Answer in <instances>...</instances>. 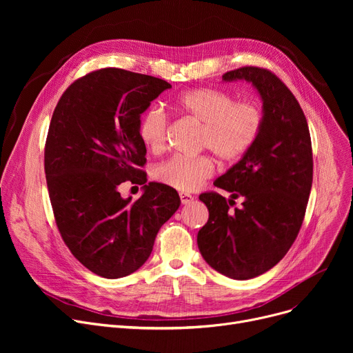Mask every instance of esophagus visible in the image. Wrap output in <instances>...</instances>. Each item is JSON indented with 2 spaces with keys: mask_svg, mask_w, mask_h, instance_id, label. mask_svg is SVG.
Masks as SVG:
<instances>
[{
  "mask_svg": "<svg viewBox=\"0 0 353 353\" xmlns=\"http://www.w3.org/2000/svg\"><path fill=\"white\" fill-rule=\"evenodd\" d=\"M180 196V200H181V205H190V203H193L194 197L189 193H179Z\"/></svg>",
  "mask_w": 353,
  "mask_h": 353,
  "instance_id": "1",
  "label": "esophagus"
}]
</instances>
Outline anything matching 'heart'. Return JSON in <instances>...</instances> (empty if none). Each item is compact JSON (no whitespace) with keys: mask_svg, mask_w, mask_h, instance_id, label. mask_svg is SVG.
<instances>
[{"mask_svg":"<svg viewBox=\"0 0 353 353\" xmlns=\"http://www.w3.org/2000/svg\"><path fill=\"white\" fill-rule=\"evenodd\" d=\"M173 108L201 125L199 145L209 148L220 160L236 161L256 143L263 127L261 107L252 101H234L233 96L216 88H196L173 100ZM167 117L159 107L144 111L139 136L152 152L165 145ZM213 161L206 156L176 154L159 164L154 177L181 192H193L213 174Z\"/></svg>","mask_w":353,"mask_h":353,"instance_id":"1","label":"heart"}]
</instances>
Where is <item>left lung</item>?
<instances>
[{
    "label": "left lung",
    "mask_w": 353,
    "mask_h": 353,
    "mask_svg": "<svg viewBox=\"0 0 353 353\" xmlns=\"http://www.w3.org/2000/svg\"><path fill=\"white\" fill-rule=\"evenodd\" d=\"M221 80L248 81L262 100L263 127L250 150L214 180L230 194L203 193L208 223L199 230L203 259L230 279L248 281L279 263L293 245L312 189L309 127L292 91L268 70L242 67ZM243 208L230 210L233 198Z\"/></svg>",
    "instance_id": "1"
}]
</instances>
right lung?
<instances>
[{
	"instance_id": "1",
	"label": "right lung",
	"mask_w": 353,
	"mask_h": 353,
	"mask_svg": "<svg viewBox=\"0 0 353 353\" xmlns=\"http://www.w3.org/2000/svg\"><path fill=\"white\" fill-rule=\"evenodd\" d=\"M169 88L161 79L103 68L74 81L52 113L44 169L55 223L76 259L105 279L140 269L180 206L174 189L145 183L139 169L147 153L140 117ZM125 179L145 184L139 201L121 197Z\"/></svg>"
}]
</instances>
